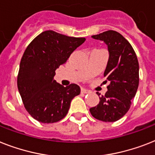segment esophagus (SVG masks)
Instances as JSON below:
<instances>
[{
  "label": "esophagus",
  "instance_id": "1",
  "mask_svg": "<svg viewBox=\"0 0 155 155\" xmlns=\"http://www.w3.org/2000/svg\"><path fill=\"white\" fill-rule=\"evenodd\" d=\"M81 92L84 93V94H87V93L90 92V91L87 90V89H85V88H81Z\"/></svg>",
  "mask_w": 155,
  "mask_h": 155
}]
</instances>
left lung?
Listing matches in <instances>:
<instances>
[{"label": "left lung", "mask_w": 155, "mask_h": 155, "mask_svg": "<svg viewBox=\"0 0 155 155\" xmlns=\"http://www.w3.org/2000/svg\"><path fill=\"white\" fill-rule=\"evenodd\" d=\"M91 37L107 45L109 59L104 75L110 84L106 94L99 97V104L90 108V112L100 121L115 122L129 110L135 96L139 83V61L130 43L118 32L108 30Z\"/></svg>", "instance_id": "left-lung-1"}]
</instances>
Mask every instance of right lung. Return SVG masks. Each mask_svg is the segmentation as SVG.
Returning <instances> with one entry per match:
<instances>
[{
    "instance_id": "1",
    "label": "right lung",
    "mask_w": 155,
    "mask_h": 155,
    "mask_svg": "<svg viewBox=\"0 0 155 155\" xmlns=\"http://www.w3.org/2000/svg\"><path fill=\"white\" fill-rule=\"evenodd\" d=\"M48 30L30 43L21 58L17 87L24 106L32 118L43 123L64 119L80 87L71 84L64 87L54 80L56 70L85 41Z\"/></svg>"
}]
</instances>
